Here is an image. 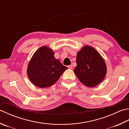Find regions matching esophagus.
Wrapping results in <instances>:
<instances>
[{
	"label": "esophagus",
	"mask_w": 129,
	"mask_h": 129,
	"mask_svg": "<svg viewBox=\"0 0 129 129\" xmlns=\"http://www.w3.org/2000/svg\"><path fill=\"white\" fill-rule=\"evenodd\" d=\"M68 68H69V69H73V66H72V65H69V66H68Z\"/></svg>",
	"instance_id": "1"
}]
</instances>
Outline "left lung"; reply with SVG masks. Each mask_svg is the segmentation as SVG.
<instances>
[{"mask_svg": "<svg viewBox=\"0 0 129 129\" xmlns=\"http://www.w3.org/2000/svg\"><path fill=\"white\" fill-rule=\"evenodd\" d=\"M75 74L82 83L93 87L101 82L106 74V64L94 48L86 46L78 52Z\"/></svg>", "mask_w": 129, "mask_h": 129, "instance_id": "left-lung-1", "label": "left lung"}]
</instances>
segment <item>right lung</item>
Here are the masks:
<instances>
[{"instance_id": "obj_1", "label": "right lung", "mask_w": 129, "mask_h": 129, "mask_svg": "<svg viewBox=\"0 0 129 129\" xmlns=\"http://www.w3.org/2000/svg\"><path fill=\"white\" fill-rule=\"evenodd\" d=\"M68 69L54 57L51 49L43 46L35 53L29 62L27 74L30 80L40 88L51 86Z\"/></svg>"}]
</instances>
